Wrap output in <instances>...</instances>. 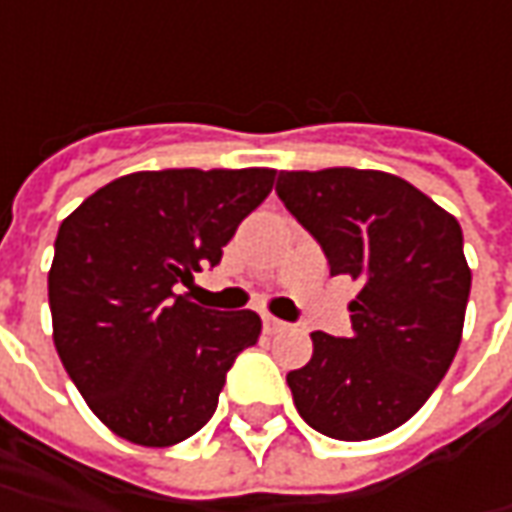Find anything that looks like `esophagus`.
Here are the masks:
<instances>
[{"instance_id": "34e87169", "label": "esophagus", "mask_w": 512, "mask_h": 512, "mask_svg": "<svg viewBox=\"0 0 512 512\" xmlns=\"http://www.w3.org/2000/svg\"><path fill=\"white\" fill-rule=\"evenodd\" d=\"M262 325H265V330L267 333H282V330H287V322H282V319H276V316H270V313H267V316H262Z\"/></svg>"}]
</instances>
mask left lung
<instances>
[{
	"label": "left lung",
	"mask_w": 512,
	"mask_h": 512,
	"mask_svg": "<svg viewBox=\"0 0 512 512\" xmlns=\"http://www.w3.org/2000/svg\"><path fill=\"white\" fill-rule=\"evenodd\" d=\"M276 193L322 245L330 276L359 282L353 336L310 333V362L287 373L293 404L330 439L384 436L430 399L462 342V227L384 170H282Z\"/></svg>",
	"instance_id": "8db88e82"
}]
</instances>
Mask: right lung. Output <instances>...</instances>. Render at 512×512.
<instances>
[{
  "label": "right lung",
  "mask_w": 512,
  "mask_h": 512,
  "mask_svg": "<svg viewBox=\"0 0 512 512\" xmlns=\"http://www.w3.org/2000/svg\"><path fill=\"white\" fill-rule=\"evenodd\" d=\"M276 170H139L99 187L59 225L48 273L53 344L93 416L119 439L170 447L213 416L253 310L219 313L179 285L219 265Z\"/></svg>",
  "instance_id": "add662e5"
}]
</instances>
